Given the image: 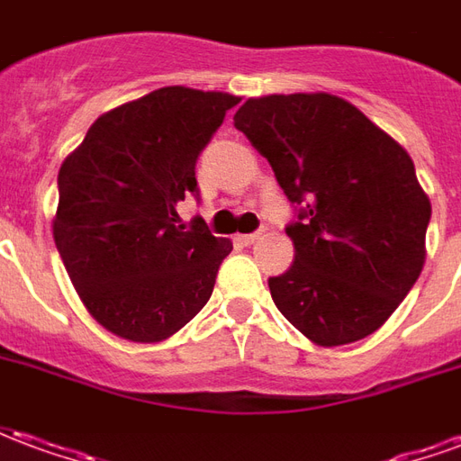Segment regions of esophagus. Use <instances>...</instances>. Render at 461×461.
Returning a JSON list of instances; mask_svg holds the SVG:
<instances>
[{
  "label": "esophagus",
  "mask_w": 461,
  "mask_h": 461,
  "mask_svg": "<svg viewBox=\"0 0 461 461\" xmlns=\"http://www.w3.org/2000/svg\"><path fill=\"white\" fill-rule=\"evenodd\" d=\"M257 240H259V231H254V234H237V237H234V241L241 244V247H249V244H254Z\"/></svg>",
  "instance_id": "1"
}]
</instances>
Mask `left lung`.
<instances>
[{
  "label": "left lung",
  "instance_id": "8db88e82",
  "mask_svg": "<svg viewBox=\"0 0 461 461\" xmlns=\"http://www.w3.org/2000/svg\"><path fill=\"white\" fill-rule=\"evenodd\" d=\"M281 190L306 204L286 234L294 264L271 276L276 309L321 348L375 333L425 267L432 204L407 150L330 94L249 98L234 115Z\"/></svg>",
  "mask_w": 461,
  "mask_h": 461
}]
</instances>
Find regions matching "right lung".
Here are the masks:
<instances>
[{
  "label": "right lung",
  "instance_id": "right-lung-1",
  "mask_svg": "<svg viewBox=\"0 0 461 461\" xmlns=\"http://www.w3.org/2000/svg\"><path fill=\"white\" fill-rule=\"evenodd\" d=\"M240 98L165 86L104 113L59 170L54 241L86 311L132 343H160L210 301L231 241L185 230L177 202Z\"/></svg>",
  "mask_w": 461,
  "mask_h": 461
}]
</instances>
